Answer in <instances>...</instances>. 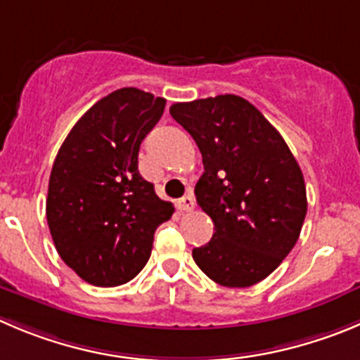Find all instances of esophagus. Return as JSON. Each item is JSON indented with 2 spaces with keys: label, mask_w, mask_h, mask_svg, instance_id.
<instances>
[{
  "label": "esophagus",
  "mask_w": 360,
  "mask_h": 360,
  "mask_svg": "<svg viewBox=\"0 0 360 360\" xmlns=\"http://www.w3.org/2000/svg\"><path fill=\"white\" fill-rule=\"evenodd\" d=\"M177 206H179L181 211H191L193 207H195V199L191 197V193H188V195H184L183 199H179Z\"/></svg>",
  "instance_id": "1"
}]
</instances>
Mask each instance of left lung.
Here are the masks:
<instances>
[{
  "label": "left lung",
  "instance_id": "8db88e82",
  "mask_svg": "<svg viewBox=\"0 0 360 360\" xmlns=\"http://www.w3.org/2000/svg\"><path fill=\"white\" fill-rule=\"evenodd\" d=\"M170 115L202 154L197 204L214 224L193 261L220 286H254L300 236L307 213L300 167L281 133L240 96L176 103Z\"/></svg>",
  "mask_w": 360,
  "mask_h": 360
}]
</instances>
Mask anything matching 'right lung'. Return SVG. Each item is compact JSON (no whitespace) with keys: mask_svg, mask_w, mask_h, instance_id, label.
Listing matches in <instances>:
<instances>
[{"mask_svg":"<svg viewBox=\"0 0 360 360\" xmlns=\"http://www.w3.org/2000/svg\"><path fill=\"white\" fill-rule=\"evenodd\" d=\"M163 110V97L115 90L74 124L56 154L46 200L49 233L63 263L94 286H120L139 275L154 233L174 213L139 172L140 143Z\"/></svg>","mask_w":360,"mask_h":360,"instance_id":"obj_1","label":"right lung"}]
</instances>
